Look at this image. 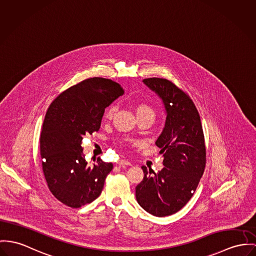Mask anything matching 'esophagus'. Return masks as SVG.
<instances>
[{"mask_svg":"<svg viewBox=\"0 0 256 256\" xmlns=\"http://www.w3.org/2000/svg\"><path fill=\"white\" fill-rule=\"evenodd\" d=\"M117 164H118V166H132V164L128 160H120Z\"/></svg>","mask_w":256,"mask_h":256,"instance_id":"34e87169","label":"esophagus"}]
</instances>
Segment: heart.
I'll return each instance as SVG.
<instances>
[{
    "label": "heart",
    "instance_id": "b5f03b06",
    "mask_svg": "<svg viewBox=\"0 0 256 256\" xmlns=\"http://www.w3.org/2000/svg\"><path fill=\"white\" fill-rule=\"evenodd\" d=\"M115 113V107L111 106L107 109L106 114H105V118L107 120H111L114 116ZM136 116H142V115H153L154 116V110L152 109L151 106H149L146 103H138L136 106Z\"/></svg>",
    "mask_w": 256,
    "mask_h": 256
}]
</instances>
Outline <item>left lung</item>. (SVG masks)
Wrapping results in <instances>:
<instances>
[{"mask_svg": "<svg viewBox=\"0 0 256 256\" xmlns=\"http://www.w3.org/2000/svg\"><path fill=\"white\" fill-rule=\"evenodd\" d=\"M143 82L162 100L166 122L156 145L164 168L154 174L142 166L143 180L136 187L138 202L155 216H172L193 196L206 166V147L197 108L190 98L166 79Z\"/></svg>", "mask_w": 256, "mask_h": 256, "instance_id": "left-lung-1", "label": "left lung"}]
</instances>
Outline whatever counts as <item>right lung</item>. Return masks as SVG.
<instances>
[{"instance_id": "add662e5", "label": "right lung", "mask_w": 256, "mask_h": 256, "mask_svg": "<svg viewBox=\"0 0 256 256\" xmlns=\"http://www.w3.org/2000/svg\"><path fill=\"white\" fill-rule=\"evenodd\" d=\"M124 94L116 82L90 78L67 88L50 104L40 134L42 170L52 195L70 208L94 202L102 192L112 162L88 166L82 147L98 132L105 108Z\"/></svg>"}]
</instances>
